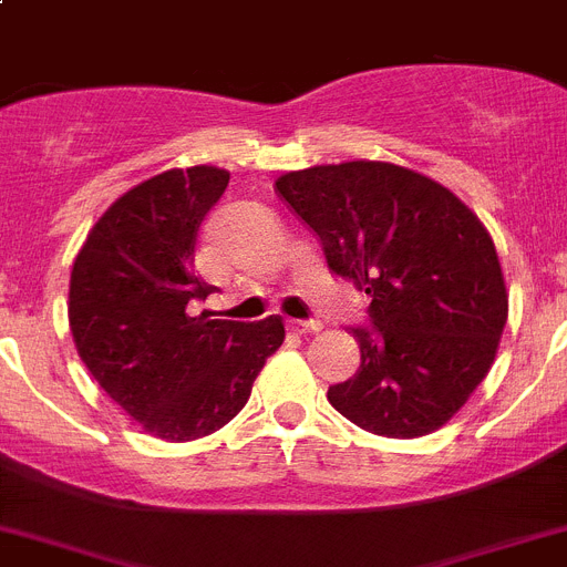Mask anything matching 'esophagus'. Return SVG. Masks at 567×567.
I'll list each match as a JSON object with an SVG mask.
<instances>
[{
	"mask_svg": "<svg viewBox=\"0 0 567 567\" xmlns=\"http://www.w3.org/2000/svg\"><path fill=\"white\" fill-rule=\"evenodd\" d=\"M319 328H322V324L319 322H290V331H297V333H319Z\"/></svg>",
	"mask_w": 567,
	"mask_h": 567,
	"instance_id": "esophagus-1",
	"label": "esophagus"
}]
</instances>
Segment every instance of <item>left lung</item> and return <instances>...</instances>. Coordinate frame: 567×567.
Returning a JSON list of instances; mask_svg holds the SVG:
<instances>
[{
	"label": "left lung",
	"mask_w": 567,
	"mask_h": 567,
	"mask_svg": "<svg viewBox=\"0 0 567 567\" xmlns=\"http://www.w3.org/2000/svg\"><path fill=\"white\" fill-rule=\"evenodd\" d=\"M277 190L333 274L371 297L373 328H353L362 365L328 402L377 436L440 431L488 377L508 322L488 228L454 190L393 162L288 171Z\"/></svg>",
	"instance_id": "1"
}]
</instances>
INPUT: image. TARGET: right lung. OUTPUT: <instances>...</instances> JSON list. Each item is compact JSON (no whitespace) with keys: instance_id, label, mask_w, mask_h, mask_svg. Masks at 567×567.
<instances>
[{"instance_id":"add662e5","label":"right lung","mask_w":567,"mask_h":567,"mask_svg":"<svg viewBox=\"0 0 567 567\" xmlns=\"http://www.w3.org/2000/svg\"><path fill=\"white\" fill-rule=\"evenodd\" d=\"M216 165L171 167L96 219L71 270L68 322L79 357L127 416L165 442H190L243 411L282 317L225 322L188 308L210 293L194 274L196 230L228 188Z\"/></svg>"}]
</instances>
